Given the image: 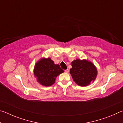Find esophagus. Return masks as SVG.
Wrapping results in <instances>:
<instances>
[{"mask_svg": "<svg viewBox=\"0 0 123 123\" xmlns=\"http://www.w3.org/2000/svg\"><path fill=\"white\" fill-rule=\"evenodd\" d=\"M69 69H66L65 70H64V72H65V73H68V72H69Z\"/></svg>", "mask_w": 123, "mask_h": 123, "instance_id": "34e87169", "label": "esophagus"}]
</instances>
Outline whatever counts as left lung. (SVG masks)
I'll return each instance as SVG.
<instances>
[{
  "instance_id": "obj_1",
  "label": "left lung",
  "mask_w": 123,
  "mask_h": 123,
  "mask_svg": "<svg viewBox=\"0 0 123 123\" xmlns=\"http://www.w3.org/2000/svg\"><path fill=\"white\" fill-rule=\"evenodd\" d=\"M70 69L74 81L80 86H87L93 82L97 78L98 72L92 62L87 60L76 59L72 62Z\"/></svg>"
}]
</instances>
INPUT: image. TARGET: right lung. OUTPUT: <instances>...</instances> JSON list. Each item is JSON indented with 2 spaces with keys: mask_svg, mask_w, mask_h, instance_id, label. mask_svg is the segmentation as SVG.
Returning a JSON list of instances; mask_svg holds the SVG:
<instances>
[{
  "mask_svg": "<svg viewBox=\"0 0 123 123\" xmlns=\"http://www.w3.org/2000/svg\"><path fill=\"white\" fill-rule=\"evenodd\" d=\"M64 72L59 64L50 58H42L35 64L34 74L37 81L43 86H50L55 82L56 77Z\"/></svg>",
  "mask_w": 123,
  "mask_h": 123,
  "instance_id": "right-lung-1",
  "label": "right lung"
}]
</instances>
